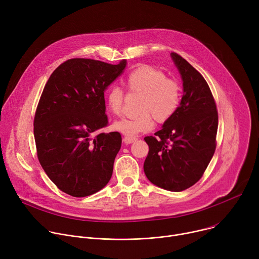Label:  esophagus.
<instances>
[{
    "label": "esophagus",
    "mask_w": 259,
    "mask_h": 259,
    "mask_svg": "<svg viewBox=\"0 0 259 259\" xmlns=\"http://www.w3.org/2000/svg\"><path fill=\"white\" fill-rule=\"evenodd\" d=\"M135 140H136V137H133V136H124V138H123V142L127 145L134 143Z\"/></svg>",
    "instance_id": "1"
}]
</instances>
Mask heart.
I'll return each instance as SVG.
<instances>
[{
  "mask_svg": "<svg viewBox=\"0 0 259 259\" xmlns=\"http://www.w3.org/2000/svg\"><path fill=\"white\" fill-rule=\"evenodd\" d=\"M129 93L140 94L138 114L115 121L112 128L125 134L135 136L153 128L154 119L162 124L169 121L176 114L181 103V87L172 78L151 65H140L133 69L125 78ZM106 104L110 112L120 115L124 108V93L113 87L106 93Z\"/></svg>",
  "mask_w": 259,
  "mask_h": 259,
  "instance_id": "heart-1",
  "label": "heart"
}]
</instances>
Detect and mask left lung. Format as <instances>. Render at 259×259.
<instances>
[{"label": "left lung", "mask_w": 259, "mask_h": 259, "mask_svg": "<svg viewBox=\"0 0 259 259\" xmlns=\"http://www.w3.org/2000/svg\"><path fill=\"white\" fill-rule=\"evenodd\" d=\"M183 79L180 107L155 136H146L149 154L144 170L151 183L180 192L203 176L216 150L218 111L203 76L184 58L171 53Z\"/></svg>", "instance_id": "left-lung-1"}]
</instances>
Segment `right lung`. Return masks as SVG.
<instances>
[{
	"mask_svg": "<svg viewBox=\"0 0 259 259\" xmlns=\"http://www.w3.org/2000/svg\"><path fill=\"white\" fill-rule=\"evenodd\" d=\"M125 67V60L111 65L70 59L43 89L34 117L37 157L52 182L69 195H92L111 178L122 136L101 131L108 124L104 91Z\"/></svg>",
	"mask_w": 259,
	"mask_h": 259,
	"instance_id": "1",
	"label": "right lung"
}]
</instances>
